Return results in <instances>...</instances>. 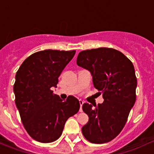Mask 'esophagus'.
I'll list each match as a JSON object with an SVG mask.
<instances>
[{
    "label": "esophagus",
    "instance_id": "obj_1",
    "mask_svg": "<svg viewBox=\"0 0 154 154\" xmlns=\"http://www.w3.org/2000/svg\"><path fill=\"white\" fill-rule=\"evenodd\" d=\"M79 103H80V110H79V111L82 112V105H83V104L85 103V101L82 100V99H79Z\"/></svg>",
    "mask_w": 154,
    "mask_h": 154
}]
</instances>
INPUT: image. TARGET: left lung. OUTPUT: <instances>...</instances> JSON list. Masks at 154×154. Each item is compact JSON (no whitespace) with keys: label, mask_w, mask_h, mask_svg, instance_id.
Here are the masks:
<instances>
[{"label":"left lung","mask_w":154,"mask_h":154,"mask_svg":"<svg viewBox=\"0 0 154 154\" xmlns=\"http://www.w3.org/2000/svg\"><path fill=\"white\" fill-rule=\"evenodd\" d=\"M76 63L90 71L94 88L104 99L95 108L83 104L89 121L82 134L92 143L110 142L123 129L135 104L137 79L133 63L120 51L107 47L80 52Z\"/></svg>","instance_id":"left-lung-1"}]
</instances>
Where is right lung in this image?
<instances>
[{
    "label": "right lung",
    "mask_w": 154,
    "mask_h": 154,
    "mask_svg": "<svg viewBox=\"0 0 154 154\" xmlns=\"http://www.w3.org/2000/svg\"><path fill=\"white\" fill-rule=\"evenodd\" d=\"M75 50H46L29 55L15 75V104L23 127L35 140L49 143L62 134L66 120L80 108L75 97L63 101L53 93L58 77Z\"/></svg>",
    "instance_id": "add662e5"
}]
</instances>
